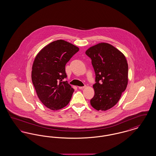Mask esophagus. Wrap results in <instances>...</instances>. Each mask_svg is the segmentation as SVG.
I'll return each mask as SVG.
<instances>
[{
    "label": "esophagus",
    "instance_id": "1",
    "mask_svg": "<svg viewBox=\"0 0 156 156\" xmlns=\"http://www.w3.org/2000/svg\"><path fill=\"white\" fill-rule=\"evenodd\" d=\"M86 87V86H84V87H79L78 88H79V89H83V88H85Z\"/></svg>",
    "mask_w": 156,
    "mask_h": 156
}]
</instances>
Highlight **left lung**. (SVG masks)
I'll use <instances>...</instances> for the list:
<instances>
[{"label": "left lung", "instance_id": "1", "mask_svg": "<svg viewBox=\"0 0 156 156\" xmlns=\"http://www.w3.org/2000/svg\"><path fill=\"white\" fill-rule=\"evenodd\" d=\"M85 53L92 60L96 75V83L93 85L95 95L90 103L97 111H107L118 102L127 87L128 64L126 57L106 43L90 47Z\"/></svg>", "mask_w": 156, "mask_h": 156}]
</instances>
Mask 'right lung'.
<instances>
[{"mask_svg": "<svg viewBox=\"0 0 156 156\" xmlns=\"http://www.w3.org/2000/svg\"><path fill=\"white\" fill-rule=\"evenodd\" d=\"M79 48L62 40L45 46L34 60L31 80L37 96L45 106L52 111L69 104L74 91L68 82L66 65Z\"/></svg>", "mask_w": 156, "mask_h": 156, "instance_id": "right-lung-1", "label": "right lung"}]
</instances>
